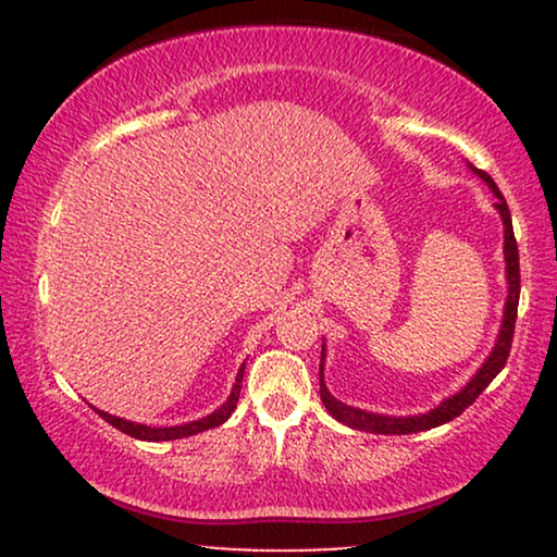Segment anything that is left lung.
Returning a JSON list of instances; mask_svg holds the SVG:
<instances>
[{
	"label": "left lung",
	"instance_id": "8db88e82",
	"mask_svg": "<svg viewBox=\"0 0 557 557\" xmlns=\"http://www.w3.org/2000/svg\"><path fill=\"white\" fill-rule=\"evenodd\" d=\"M474 172L482 177L486 185L492 187V193L497 195V210L502 220H505V258H507V281H509V296L505 304V322H502L497 345H494V352L486 357V362L482 364V370L471 377V383L459 391L451 398H446L438 408L429 410V413L421 416H408V418H391V416H377V413H368V410L345 406L339 403L334 395L326 391L324 385V375H322V364H319V395H322L324 408L337 418L339 423L349 425L355 431H364V433H383V436H406V433H418V431H429L436 429V425H444L454 418H459L463 410H467L471 403H474L479 395L486 391V385L492 383L494 377L499 375L502 368L507 364L509 349H512V339H515V322H517V304H520V253H517V240H515V231H512V215H509L507 200L505 195L499 193V187L494 185V180L490 174L476 170ZM322 362H324V352H322Z\"/></svg>",
	"mask_w": 557,
	"mask_h": 557
}]
</instances>
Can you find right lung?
I'll use <instances>...</instances> for the list:
<instances>
[{
	"label": "right lung",
	"instance_id": "1",
	"mask_svg": "<svg viewBox=\"0 0 557 557\" xmlns=\"http://www.w3.org/2000/svg\"><path fill=\"white\" fill-rule=\"evenodd\" d=\"M243 372H246V364L238 370V377H235V385H233V393L231 398H227L223 406H220L215 413H210L208 418H200V421H193V423H185V425H170V429H151V425H141V423H132V421H124V418H116V416H109L103 413V410H98V416L103 418L106 423H111L113 429L124 431L126 436L132 438H141V441H174V438H185V436H195V433H202L208 429H215V425L225 423L231 413L238 406V398H240V383H243Z\"/></svg>",
	"mask_w": 557,
	"mask_h": 557
}]
</instances>
